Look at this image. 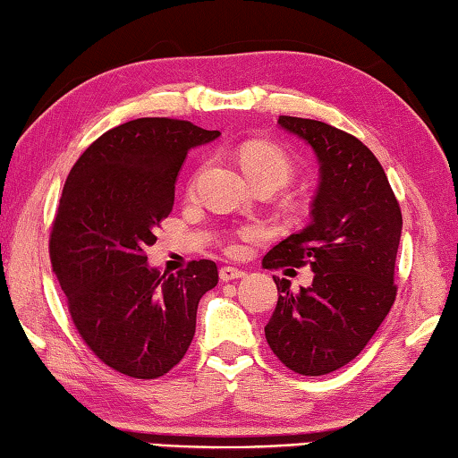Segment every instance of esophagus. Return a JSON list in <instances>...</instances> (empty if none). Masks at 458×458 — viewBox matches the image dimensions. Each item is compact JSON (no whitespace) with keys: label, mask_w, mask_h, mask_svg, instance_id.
I'll list each match as a JSON object with an SVG mask.
<instances>
[{"label":"esophagus","mask_w":458,"mask_h":458,"mask_svg":"<svg viewBox=\"0 0 458 458\" xmlns=\"http://www.w3.org/2000/svg\"><path fill=\"white\" fill-rule=\"evenodd\" d=\"M245 275V271H241V269H237V267H221V271H219V277H221V281H233V279H241Z\"/></svg>","instance_id":"esophagus-1"}]
</instances>
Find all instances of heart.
Instances as JSON below:
<instances>
[{
  "instance_id": "obj_1",
  "label": "heart",
  "mask_w": 458,
  "mask_h": 458,
  "mask_svg": "<svg viewBox=\"0 0 458 458\" xmlns=\"http://www.w3.org/2000/svg\"><path fill=\"white\" fill-rule=\"evenodd\" d=\"M239 161L241 167H243L245 174L253 183L259 181H271L277 187L287 185L293 174H295V167H293V161L287 153H284L279 145L269 143V141H245L239 148ZM195 181L189 185V193H193ZM261 233L259 225H249L239 231V237H255ZM231 253H239L241 245L237 241H233L229 245Z\"/></svg>"
}]
</instances>
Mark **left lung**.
I'll list each match as a JSON object with an SVG mask.
<instances>
[{"label":"left lung","instance_id":"1","mask_svg":"<svg viewBox=\"0 0 458 458\" xmlns=\"http://www.w3.org/2000/svg\"><path fill=\"white\" fill-rule=\"evenodd\" d=\"M279 125L313 148L321 181L309 225L275 245L263 267L309 265L315 277L291 291L273 275L279 301L265 336L284 367L318 377L351 363L389 315L403 215L381 163L357 137L303 117L281 115Z\"/></svg>","mask_w":458,"mask_h":458}]
</instances>
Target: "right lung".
<instances>
[{"label": "right lung", "mask_w": 458, "mask_h": 458, "mask_svg": "<svg viewBox=\"0 0 458 458\" xmlns=\"http://www.w3.org/2000/svg\"><path fill=\"white\" fill-rule=\"evenodd\" d=\"M219 135L183 119H133L95 140L69 171L51 225V267L77 333L117 373H169L193 341L197 305L219 281L209 259L161 275L145 255L174 209L187 151Z\"/></svg>", "instance_id": "right-lung-1"}]
</instances>
